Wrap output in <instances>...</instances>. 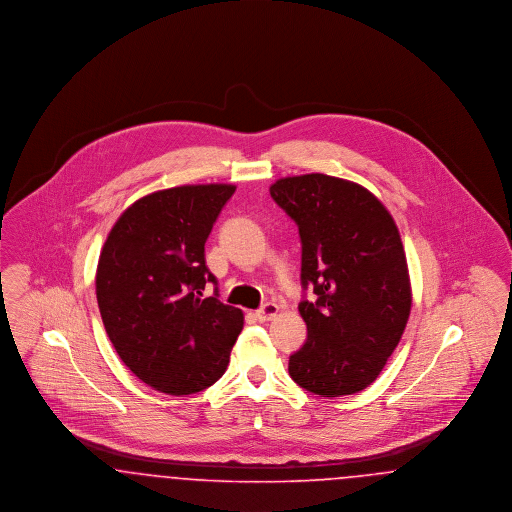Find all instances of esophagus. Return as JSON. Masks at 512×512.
Masks as SVG:
<instances>
[{
	"mask_svg": "<svg viewBox=\"0 0 512 512\" xmlns=\"http://www.w3.org/2000/svg\"><path fill=\"white\" fill-rule=\"evenodd\" d=\"M276 315H278V305L276 303H265L261 309L255 311V317L259 318L261 322H267Z\"/></svg>",
	"mask_w": 512,
	"mask_h": 512,
	"instance_id": "esophagus-1",
	"label": "esophagus"
}]
</instances>
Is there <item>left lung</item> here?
<instances>
[{
  "label": "left lung",
  "mask_w": 512,
  "mask_h": 512,
  "mask_svg": "<svg viewBox=\"0 0 512 512\" xmlns=\"http://www.w3.org/2000/svg\"><path fill=\"white\" fill-rule=\"evenodd\" d=\"M272 199L301 238L307 341L290 357V376L320 397L368 388L397 347L411 315L405 249L390 211L366 188L328 174L280 178Z\"/></svg>",
  "instance_id": "1"
}]
</instances>
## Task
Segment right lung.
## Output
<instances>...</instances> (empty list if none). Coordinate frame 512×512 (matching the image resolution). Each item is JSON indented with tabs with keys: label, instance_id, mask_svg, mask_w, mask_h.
Returning a JSON list of instances; mask_svg holds the SVG:
<instances>
[{
	"label": "right lung",
	"instance_id": "obj_1",
	"mask_svg": "<svg viewBox=\"0 0 512 512\" xmlns=\"http://www.w3.org/2000/svg\"><path fill=\"white\" fill-rule=\"evenodd\" d=\"M232 184H195L132 203L111 228L96 272L105 332L122 363L153 390L190 395L224 374L244 313L224 305L205 242Z\"/></svg>",
	"mask_w": 512,
	"mask_h": 512
}]
</instances>
